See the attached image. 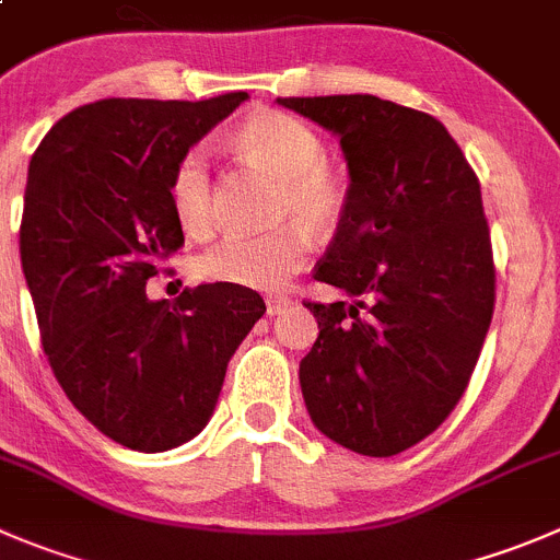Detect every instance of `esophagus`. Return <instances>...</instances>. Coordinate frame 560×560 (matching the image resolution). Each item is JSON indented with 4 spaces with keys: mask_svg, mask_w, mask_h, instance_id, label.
I'll return each instance as SVG.
<instances>
[{
    "mask_svg": "<svg viewBox=\"0 0 560 560\" xmlns=\"http://www.w3.org/2000/svg\"><path fill=\"white\" fill-rule=\"evenodd\" d=\"M291 307L289 296H266V316H280Z\"/></svg>",
    "mask_w": 560,
    "mask_h": 560,
    "instance_id": "34e87169",
    "label": "esophagus"
}]
</instances>
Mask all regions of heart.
<instances>
[{"instance_id": "obj_1", "label": "heart", "mask_w": 560, "mask_h": 560, "mask_svg": "<svg viewBox=\"0 0 560 560\" xmlns=\"http://www.w3.org/2000/svg\"><path fill=\"white\" fill-rule=\"evenodd\" d=\"M236 142L271 175L280 178L277 217L305 221L313 233H329L346 211V184L324 159L322 137L294 115L258 112L238 129ZM175 220L191 236L214 225V184L209 156L191 148L175 164L170 184ZM311 236L299 222H285L269 233H228L197 255L195 271L214 283L271 291L302 269Z\"/></svg>"}]
</instances>
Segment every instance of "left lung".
<instances>
[{
  "instance_id": "obj_1",
  "label": "left lung",
  "mask_w": 560,
  "mask_h": 560,
  "mask_svg": "<svg viewBox=\"0 0 560 560\" xmlns=\"http://www.w3.org/2000/svg\"><path fill=\"white\" fill-rule=\"evenodd\" d=\"M340 140L349 189L316 280L351 302H307L300 363L313 425L363 456H396L456 407L494 307L481 184L436 117L376 95L277 98Z\"/></svg>"
}]
</instances>
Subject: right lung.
<instances>
[{"mask_svg": "<svg viewBox=\"0 0 560 560\" xmlns=\"http://www.w3.org/2000/svg\"><path fill=\"white\" fill-rule=\"evenodd\" d=\"M247 98L95 101L60 117L30 162L19 244L44 351L73 407L131 451L203 431L233 351L266 313L231 283L175 302L145 294L184 244L175 164Z\"/></svg>", "mask_w": 560, "mask_h": 560, "instance_id": "add662e5", "label": "right lung"}]
</instances>
